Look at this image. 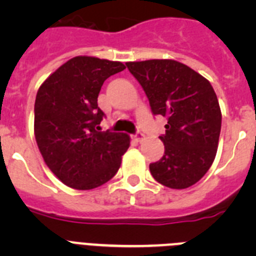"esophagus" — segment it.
Returning a JSON list of instances; mask_svg holds the SVG:
<instances>
[{
    "mask_svg": "<svg viewBox=\"0 0 256 256\" xmlns=\"http://www.w3.org/2000/svg\"><path fill=\"white\" fill-rule=\"evenodd\" d=\"M144 133H142V132H140V130H138V132H137V133H136V134H134V140H136V141H137V142H141L142 140H144Z\"/></svg>",
    "mask_w": 256,
    "mask_h": 256,
    "instance_id": "34e87169",
    "label": "esophagus"
}]
</instances>
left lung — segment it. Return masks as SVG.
I'll list each match as a JSON object with an SVG mask.
<instances>
[{
  "mask_svg": "<svg viewBox=\"0 0 256 256\" xmlns=\"http://www.w3.org/2000/svg\"><path fill=\"white\" fill-rule=\"evenodd\" d=\"M150 102L154 115L166 118L159 136L164 155L150 164L162 186L182 190L204 177L216 159L222 126L218 98L208 79L176 60L126 62Z\"/></svg>",
  "mask_w": 256,
  "mask_h": 256,
  "instance_id": "left-lung-1",
  "label": "left lung"
}]
</instances>
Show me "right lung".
<instances>
[{"label": "right lung", "mask_w": 256, "mask_h": 256, "mask_svg": "<svg viewBox=\"0 0 256 256\" xmlns=\"http://www.w3.org/2000/svg\"><path fill=\"white\" fill-rule=\"evenodd\" d=\"M119 61L76 56L42 83L34 104V136L44 162L76 190L102 186L119 170L130 144L126 133L101 132L97 97L108 76L123 72Z\"/></svg>", "instance_id": "1"}]
</instances>
